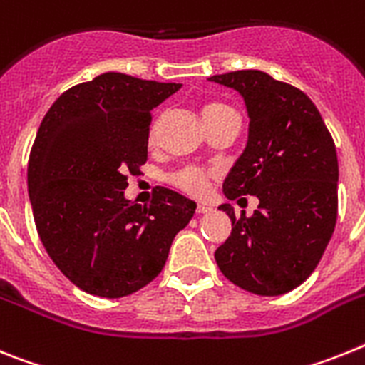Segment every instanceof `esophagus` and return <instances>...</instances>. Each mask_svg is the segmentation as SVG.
I'll return each instance as SVG.
<instances>
[{
  "instance_id": "esophagus-1",
  "label": "esophagus",
  "mask_w": 365,
  "mask_h": 365,
  "mask_svg": "<svg viewBox=\"0 0 365 365\" xmlns=\"http://www.w3.org/2000/svg\"><path fill=\"white\" fill-rule=\"evenodd\" d=\"M207 211H211V207H209L207 204H198V205H196V213H207Z\"/></svg>"
}]
</instances>
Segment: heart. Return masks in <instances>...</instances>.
Wrapping results in <instances>:
<instances>
[{
    "label": "heart",
    "instance_id": "heart-1",
    "mask_svg": "<svg viewBox=\"0 0 365 365\" xmlns=\"http://www.w3.org/2000/svg\"><path fill=\"white\" fill-rule=\"evenodd\" d=\"M202 121L204 125H211V123L222 121V119H230V117H237L235 110L230 108L224 103H205L200 110ZM154 139V135L150 134V141ZM173 183L176 187H180L182 191L189 192L192 196H202L207 191L209 185V173L202 169H196V167H189V169L180 170L178 174H174Z\"/></svg>",
    "mask_w": 365,
    "mask_h": 365
}]
</instances>
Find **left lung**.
Segmentation results:
<instances>
[{
  "label": "left lung",
  "mask_w": 365,
  "mask_h": 365,
  "mask_svg": "<svg viewBox=\"0 0 365 365\" xmlns=\"http://www.w3.org/2000/svg\"><path fill=\"white\" fill-rule=\"evenodd\" d=\"M239 91L250 126L242 154L227 173V200L252 195V217L235 218L231 235L215 252L220 272L259 296L299 287L322 259L338 217V158L318 108L297 88L257 69L209 77Z\"/></svg>",
  "instance_id": "obj_1"
}]
</instances>
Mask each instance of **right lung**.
<instances>
[{"label": "right lung", "instance_id": "add662e5", "mask_svg": "<svg viewBox=\"0 0 365 365\" xmlns=\"http://www.w3.org/2000/svg\"><path fill=\"white\" fill-rule=\"evenodd\" d=\"M182 88L103 73L60 95L38 128L27 169L40 240L58 270L91 296L125 297L156 277L196 204L160 189L125 198L126 174L148 158L150 112Z\"/></svg>", "mask_w": 365, "mask_h": 365}]
</instances>
